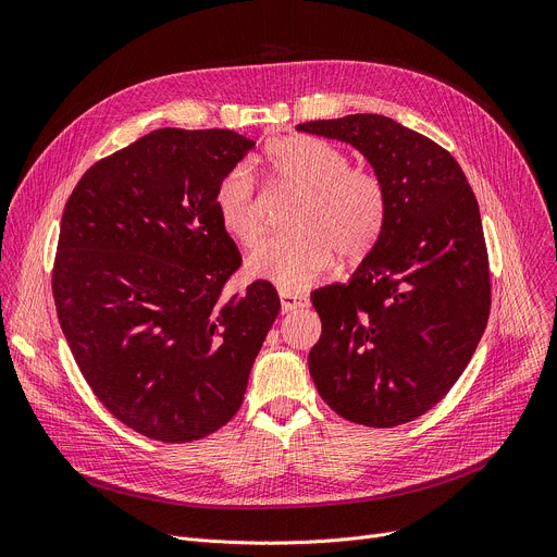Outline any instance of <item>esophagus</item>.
<instances>
[{"label": "esophagus", "mask_w": 557, "mask_h": 557, "mask_svg": "<svg viewBox=\"0 0 557 557\" xmlns=\"http://www.w3.org/2000/svg\"><path fill=\"white\" fill-rule=\"evenodd\" d=\"M280 302H282V311H284V313H290V311L302 309V307L309 305V300H307L305 296H300V294H288V290H282V294H280Z\"/></svg>", "instance_id": "1"}]
</instances>
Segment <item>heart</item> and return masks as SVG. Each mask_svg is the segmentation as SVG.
<instances>
[{"mask_svg":"<svg viewBox=\"0 0 557 557\" xmlns=\"http://www.w3.org/2000/svg\"><path fill=\"white\" fill-rule=\"evenodd\" d=\"M271 178L300 194L288 227L294 232L263 242L248 259L255 277L282 290L311 286L330 267L334 252L343 261L363 257L384 230L388 196L374 171L349 166L336 146L290 135L273 139L263 149ZM214 208L221 227L242 246L261 239V219L252 171L232 166L216 185Z\"/></svg>","mask_w":557,"mask_h":557,"instance_id":"1","label":"heart"}]
</instances>
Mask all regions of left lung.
Segmentation results:
<instances>
[{
    "label": "left lung",
    "instance_id": "left-lung-1",
    "mask_svg": "<svg viewBox=\"0 0 557 557\" xmlns=\"http://www.w3.org/2000/svg\"><path fill=\"white\" fill-rule=\"evenodd\" d=\"M352 144L382 178L388 212L345 284L315 288L323 334L313 384L341 418L391 429L441 401L470 363L490 315V263L476 196L433 139L384 114L296 126Z\"/></svg>",
    "mask_w": 557,
    "mask_h": 557
}]
</instances>
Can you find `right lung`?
<instances>
[{
  "label": "right lung",
  "mask_w": 557,
  "mask_h": 557,
  "mask_svg": "<svg viewBox=\"0 0 557 557\" xmlns=\"http://www.w3.org/2000/svg\"><path fill=\"white\" fill-rule=\"evenodd\" d=\"M252 146L160 128L87 169L65 205L51 277L63 334L108 411L160 443L234 418L280 313L267 280L223 296L242 255L214 191Z\"/></svg>",
  "instance_id": "1"
}]
</instances>
